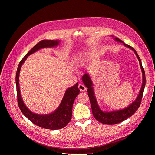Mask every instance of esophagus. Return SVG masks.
<instances>
[{
  "mask_svg": "<svg viewBox=\"0 0 155 155\" xmlns=\"http://www.w3.org/2000/svg\"><path fill=\"white\" fill-rule=\"evenodd\" d=\"M78 88L81 91H84L86 90V87L83 84H80L78 85Z\"/></svg>",
  "mask_w": 155,
  "mask_h": 155,
  "instance_id": "esophagus-1",
  "label": "esophagus"
}]
</instances>
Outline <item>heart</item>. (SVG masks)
I'll return each mask as SVG.
<instances>
[{
	"label": "heart",
	"mask_w": 155,
	"mask_h": 155,
	"mask_svg": "<svg viewBox=\"0 0 155 155\" xmlns=\"http://www.w3.org/2000/svg\"><path fill=\"white\" fill-rule=\"evenodd\" d=\"M89 54L87 52H84L80 54L76 60V65L78 66H84L88 60Z\"/></svg>",
	"instance_id": "heart-1"
}]
</instances>
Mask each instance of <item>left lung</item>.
Returning <instances> with one entry per match:
<instances>
[{
  "label": "left lung",
  "instance_id": "left-lung-1",
  "mask_svg": "<svg viewBox=\"0 0 155 155\" xmlns=\"http://www.w3.org/2000/svg\"><path fill=\"white\" fill-rule=\"evenodd\" d=\"M113 36L114 40L123 43L125 47H127L132 50L135 53L136 57L139 62V64L140 66L141 70L142 71L143 75V83L141 87L140 90L138 94L136 99L130 104L127 107L123 108L120 110L113 111H103L99 106L98 103L97 102V99L94 94V87L93 83L89 74L88 73H85L82 76V80L84 82L86 87L87 88V93L89 97L90 104L93 114L94 117L99 122L105 124H115L120 122H123L124 120L127 119V118L130 117L134 113L136 112L137 110L140 107L141 99L143 97V95L144 90V87L146 85V75L144 69L142 66L141 61L140 58L137 54L136 51L132 47L125 44L120 39L117 38H114V36Z\"/></svg>",
  "mask_w": 155,
  "mask_h": 155
}]
</instances>
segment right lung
<instances>
[{"mask_svg": "<svg viewBox=\"0 0 155 155\" xmlns=\"http://www.w3.org/2000/svg\"><path fill=\"white\" fill-rule=\"evenodd\" d=\"M60 40H43L38 43L24 57L20 62L16 74V84L17 98L19 108L21 111L28 119L39 127L49 130L61 129L69 123L71 119L73 104L75 98L80 93L78 86V83L66 89L65 93L61 101L60 104L55 111L47 115L35 114L28 109L21 97L19 86V74L21 66L28 57L38 50L45 48H53L59 45Z\"/></svg>", "mask_w": 155, "mask_h": 155, "instance_id": "obj_1", "label": "right lung"}]
</instances>
